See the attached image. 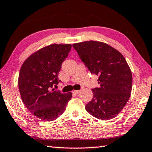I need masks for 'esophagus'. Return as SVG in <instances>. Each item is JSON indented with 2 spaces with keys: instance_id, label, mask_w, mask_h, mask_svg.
<instances>
[{
  "instance_id": "1",
  "label": "esophagus",
  "mask_w": 152,
  "mask_h": 152,
  "mask_svg": "<svg viewBox=\"0 0 152 152\" xmlns=\"http://www.w3.org/2000/svg\"><path fill=\"white\" fill-rule=\"evenodd\" d=\"M80 92V90H74V91H72V93L74 94L78 95V94H79Z\"/></svg>"
}]
</instances>
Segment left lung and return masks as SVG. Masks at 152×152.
I'll return each instance as SVG.
<instances>
[{"mask_svg":"<svg viewBox=\"0 0 152 152\" xmlns=\"http://www.w3.org/2000/svg\"><path fill=\"white\" fill-rule=\"evenodd\" d=\"M72 46L91 74L99 76V88L92 89L93 99L86 105L88 113L100 120L115 118L129 101L132 75L121 53L97 41L74 43Z\"/></svg>","mask_w":152,"mask_h":152,"instance_id":"1","label":"left lung"}]
</instances>
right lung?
<instances>
[{"label":"right lung","mask_w":152,"mask_h":152,"mask_svg":"<svg viewBox=\"0 0 152 152\" xmlns=\"http://www.w3.org/2000/svg\"><path fill=\"white\" fill-rule=\"evenodd\" d=\"M72 47L71 44L53 43L39 49L23 62L18 77L21 98L35 117L44 121L56 119L72 94H62L53 86L60 82L61 65Z\"/></svg>","instance_id":"right-lung-1"}]
</instances>
